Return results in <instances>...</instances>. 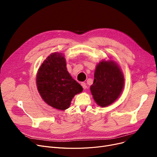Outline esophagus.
<instances>
[{
	"label": "esophagus",
	"instance_id": "34e87169",
	"mask_svg": "<svg viewBox=\"0 0 157 157\" xmlns=\"http://www.w3.org/2000/svg\"><path fill=\"white\" fill-rule=\"evenodd\" d=\"M81 85L82 87L83 88V89H86V85L85 83H84V82H82V83H81Z\"/></svg>",
	"mask_w": 157,
	"mask_h": 157
}]
</instances>
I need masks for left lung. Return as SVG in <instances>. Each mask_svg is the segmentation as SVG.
Returning a JSON list of instances; mask_svg holds the SVG:
<instances>
[{"instance_id": "left-lung-1", "label": "left lung", "mask_w": 157, "mask_h": 157, "mask_svg": "<svg viewBox=\"0 0 157 157\" xmlns=\"http://www.w3.org/2000/svg\"><path fill=\"white\" fill-rule=\"evenodd\" d=\"M124 83V75L119 65L112 60H102L96 65L90 91L96 104L105 108L118 99Z\"/></svg>"}]
</instances>
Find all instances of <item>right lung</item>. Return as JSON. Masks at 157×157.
I'll list each match as a JSON object with an SVG mask.
<instances>
[{
    "label": "right lung",
    "instance_id": "1",
    "mask_svg": "<svg viewBox=\"0 0 157 157\" xmlns=\"http://www.w3.org/2000/svg\"><path fill=\"white\" fill-rule=\"evenodd\" d=\"M36 85L43 100L61 111L68 109L73 97L83 90L70 75L64 55L59 52L50 54L41 64L37 73Z\"/></svg>",
    "mask_w": 157,
    "mask_h": 157
}]
</instances>
